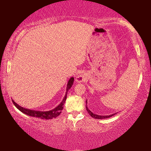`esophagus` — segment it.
<instances>
[{
	"mask_svg": "<svg viewBox=\"0 0 151 151\" xmlns=\"http://www.w3.org/2000/svg\"><path fill=\"white\" fill-rule=\"evenodd\" d=\"M76 80L78 82V83H82V82H83L84 80H85V78L83 77V75H78L77 77H76Z\"/></svg>",
	"mask_w": 151,
	"mask_h": 151,
	"instance_id": "1",
	"label": "esophagus"
}]
</instances>
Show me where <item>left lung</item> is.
Segmentation results:
<instances>
[{
  "instance_id": "8db88e82",
  "label": "left lung",
  "mask_w": 151,
  "mask_h": 151,
  "mask_svg": "<svg viewBox=\"0 0 151 151\" xmlns=\"http://www.w3.org/2000/svg\"><path fill=\"white\" fill-rule=\"evenodd\" d=\"M86 104H87V100H86ZM86 111H87V112H88V114H90V115L93 117V118L94 119H108V118H110V117H111L112 116H114V114H111V115H106V116H102V115H98V114H94L90 110H89L88 109L87 106H86Z\"/></svg>"
}]
</instances>
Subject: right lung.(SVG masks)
Listing matches in <instances>:
<instances>
[{"label":"right lung","mask_w":151,"mask_h":151,"mask_svg":"<svg viewBox=\"0 0 151 151\" xmlns=\"http://www.w3.org/2000/svg\"><path fill=\"white\" fill-rule=\"evenodd\" d=\"M73 82H74V78L71 77L69 79V81H68V83H67L66 94H65V97L63 98V100L57 107H56V108L50 110V111H34V110L25 109V108H23V107H22L20 105H19V104L15 103L13 100H12V102H13V104H14V106H16L20 111L23 112V113L25 114H27V115L30 116L37 117V118H40L41 119H47H47H52L53 118H56V117H57L61 113V111L63 110L64 104H65V101H66V95H67L68 91L69 90V89L71 88V86H73Z\"/></svg>","instance_id":"1"}]
</instances>
